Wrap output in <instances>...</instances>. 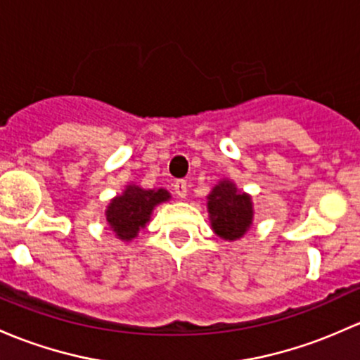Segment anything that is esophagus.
<instances>
[{"label":"esophagus","mask_w":360,"mask_h":360,"mask_svg":"<svg viewBox=\"0 0 360 360\" xmlns=\"http://www.w3.org/2000/svg\"><path fill=\"white\" fill-rule=\"evenodd\" d=\"M174 193H176L179 198H186V196H188V183H186V181H183V179L176 181V183H174Z\"/></svg>","instance_id":"1"}]
</instances>
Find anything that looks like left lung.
<instances>
[{
  "mask_svg": "<svg viewBox=\"0 0 360 360\" xmlns=\"http://www.w3.org/2000/svg\"><path fill=\"white\" fill-rule=\"evenodd\" d=\"M210 228L219 238L236 241L253 224V202L248 193L238 190L231 179H221L207 195Z\"/></svg>",
  "mask_w": 360,
  "mask_h": 360,
  "instance_id": "left-lung-1",
  "label": "left lung"
}]
</instances>
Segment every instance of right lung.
<instances>
[{"mask_svg":"<svg viewBox=\"0 0 360 360\" xmlns=\"http://www.w3.org/2000/svg\"><path fill=\"white\" fill-rule=\"evenodd\" d=\"M170 193L164 188L145 190L138 184L129 183L120 195L113 196L105 209V221L115 233L117 240L129 243L145 229L151 221L155 207L169 202Z\"/></svg>","mask_w":360,"mask_h":360,"instance_id":"add662e5","label":"right lung"}]
</instances>
